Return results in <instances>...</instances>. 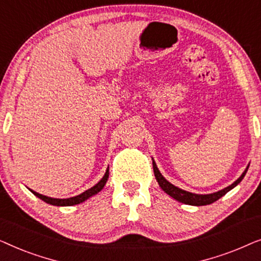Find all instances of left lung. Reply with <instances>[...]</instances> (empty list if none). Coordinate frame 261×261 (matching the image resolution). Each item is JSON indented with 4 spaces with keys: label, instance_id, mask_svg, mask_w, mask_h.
<instances>
[{
    "label": "left lung",
    "instance_id": "left-lung-1",
    "mask_svg": "<svg viewBox=\"0 0 261 261\" xmlns=\"http://www.w3.org/2000/svg\"><path fill=\"white\" fill-rule=\"evenodd\" d=\"M248 166L246 167L244 173H242L233 184L229 185V187L224 188V189H222V190H220L217 192H214V194L198 195V194H192V192L181 190V189L174 187L173 184H171L169 180H166L165 178L163 177V174L160 173V171L158 170V167H156V165H155L154 160H153V171H154L155 179H156V181H158V184L160 185V188H162L167 195H170L171 197L177 199L178 202H181V203H184V204H189V205H208V204H212V203H214V202H216L217 199L226 195L228 191H230L231 189L237 187V185L240 183L242 179H244L245 174L248 170Z\"/></svg>",
    "mask_w": 261,
    "mask_h": 261
}]
</instances>
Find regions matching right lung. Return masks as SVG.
Listing matches in <instances>:
<instances>
[{
	"mask_svg": "<svg viewBox=\"0 0 261 261\" xmlns=\"http://www.w3.org/2000/svg\"><path fill=\"white\" fill-rule=\"evenodd\" d=\"M108 177H109V167L107 169L105 176H103V178L101 180L98 181L97 184L94 185V187L89 189V190L84 191L83 194L78 195V196H74V197H70V198H52V197H47V196H44L41 194H38V192H35L33 190H31L32 194H34L37 197H39L40 199H42V201L48 203V204H52V205H57V206H69V205H74V204H80V203L84 202L85 199H88L89 197H91V196H94L97 194V192H99L103 189V187H105L107 180H108Z\"/></svg>",
	"mask_w": 261,
	"mask_h": 261,
	"instance_id": "obj_1",
	"label": "right lung"
}]
</instances>
